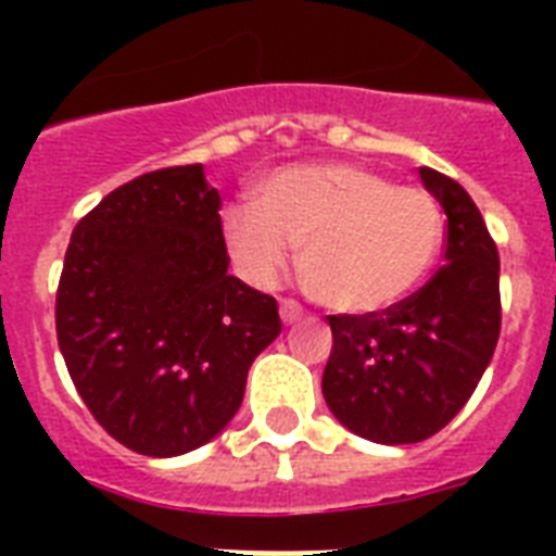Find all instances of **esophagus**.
I'll list each match as a JSON object with an SVG mask.
<instances>
[{
  "instance_id": "esophagus-1",
  "label": "esophagus",
  "mask_w": 556,
  "mask_h": 556,
  "mask_svg": "<svg viewBox=\"0 0 556 556\" xmlns=\"http://www.w3.org/2000/svg\"><path fill=\"white\" fill-rule=\"evenodd\" d=\"M279 317H282V323H296L300 317H303V305L294 303V300H282L279 303Z\"/></svg>"
}]
</instances>
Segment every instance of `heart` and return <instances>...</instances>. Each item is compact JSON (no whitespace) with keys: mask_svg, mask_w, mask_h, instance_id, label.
<instances>
[{"mask_svg":"<svg viewBox=\"0 0 556 556\" xmlns=\"http://www.w3.org/2000/svg\"><path fill=\"white\" fill-rule=\"evenodd\" d=\"M225 242L253 286H270L300 248V282L331 312L366 314L406 296L435 262L441 210L352 164H300L225 213Z\"/></svg>","mask_w":556,"mask_h":556,"instance_id":"heart-1","label":"heart"}]
</instances>
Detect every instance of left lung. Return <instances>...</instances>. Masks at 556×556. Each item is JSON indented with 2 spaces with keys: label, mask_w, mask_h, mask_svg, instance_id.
I'll list each match as a JSON object with an SVG mask.
<instances>
[{
  "label": "left lung",
  "mask_w": 556,
  "mask_h": 556,
  "mask_svg": "<svg viewBox=\"0 0 556 556\" xmlns=\"http://www.w3.org/2000/svg\"><path fill=\"white\" fill-rule=\"evenodd\" d=\"M447 213L444 265L383 312L331 314L323 397L343 427L378 444H415L447 427L500 340V253L467 190L421 167Z\"/></svg>",
  "instance_id": "8db88e82"
}]
</instances>
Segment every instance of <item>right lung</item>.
<instances>
[{
    "label": "right lung",
    "instance_id": "obj_1",
    "mask_svg": "<svg viewBox=\"0 0 556 556\" xmlns=\"http://www.w3.org/2000/svg\"><path fill=\"white\" fill-rule=\"evenodd\" d=\"M222 199L201 164L143 173L77 222L56 340L94 421L141 456L207 444L282 331L277 300L227 274Z\"/></svg>",
    "mask_w": 556,
    "mask_h": 556
}]
</instances>
